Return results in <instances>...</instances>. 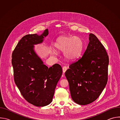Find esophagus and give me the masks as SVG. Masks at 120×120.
Wrapping results in <instances>:
<instances>
[{"mask_svg": "<svg viewBox=\"0 0 120 120\" xmlns=\"http://www.w3.org/2000/svg\"><path fill=\"white\" fill-rule=\"evenodd\" d=\"M67 67L66 66H64L63 67V73H65V72L67 70Z\"/></svg>", "mask_w": 120, "mask_h": 120, "instance_id": "obj_1", "label": "esophagus"}]
</instances>
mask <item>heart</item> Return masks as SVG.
I'll return each mask as SVG.
<instances>
[{"label":"heart","mask_w":120,"mask_h":120,"mask_svg":"<svg viewBox=\"0 0 120 120\" xmlns=\"http://www.w3.org/2000/svg\"><path fill=\"white\" fill-rule=\"evenodd\" d=\"M55 47L57 50L64 52L67 59L75 60L80 56L83 43L81 38L76 36H62L56 39Z\"/></svg>","instance_id":"b5f03b06"}]
</instances>
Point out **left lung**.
Returning <instances> with one entry per match:
<instances>
[{
	"label": "left lung",
	"instance_id": "1",
	"mask_svg": "<svg viewBox=\"0 0 120 120\" xmlns=\"http://www.w3.org/2000/svg\"><path fill=\"white\" fill-rule=\"evenodd\" d=\"M82 56L65 73L73 100L80 105L92 103L100 96L108 81L109 56L93 34Z\"/></svg>",
	"mask_w": 120,
	"mask_h": 120
}]
</instances>
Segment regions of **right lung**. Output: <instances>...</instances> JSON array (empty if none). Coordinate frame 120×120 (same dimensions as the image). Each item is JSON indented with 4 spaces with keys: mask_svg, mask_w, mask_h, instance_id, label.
Returning a JSON list of instances; mask_svg holds the SVG:
<instances>
[{
    "mask_svg": "<svg viewBox=\"0 0 120 120\" xmlns=\"http://www.w3.org/2000/svg\"><path fill=\"white\" fill-rule=\"evenodd\" d=\"M48 34L45 29L41 35L24 36L14 50L12 56L14 81L23 97L29 103L38 107L52 101L62 68L57 64L48 68L34 50V45L42 43Z\"/></svg>",
    "mask_w": 120,
    "mask_h": 120,
    "instance_id": "obj_1",
    "label": "right lung"
}]
</instances>
